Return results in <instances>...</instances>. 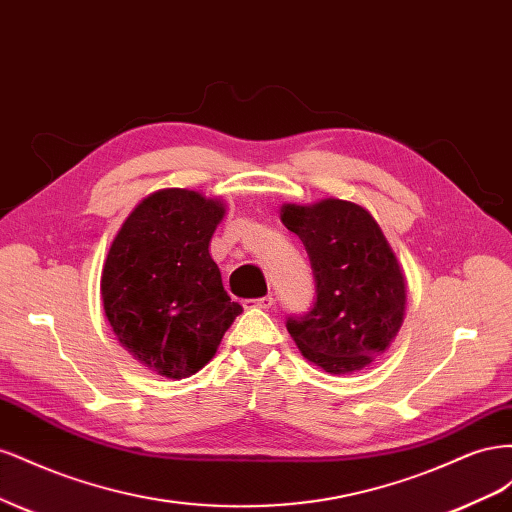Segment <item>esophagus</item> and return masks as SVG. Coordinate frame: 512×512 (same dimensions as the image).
<instances>
[{
    "instance_id": "esophagus-1",
    "label": "esophagus",
    "mask_w": 512,
    "mask_h": 512,
    "mask_svg": "<svg viewBox=\"0 0 512 512\" xmlns=\"http://www.w3.org/2000/svg\"><path fill=\"white\" fill-rule=\"evenodd\" d=\"M273 297H262V299H247V301H243V305L247 307V309H269V307H273Z\"/></svg>"
}]
</instances>
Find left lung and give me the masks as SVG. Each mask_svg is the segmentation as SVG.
<instances>
[{
	"mask_svg": "<svg viewBox=\"0 0 512 512\" xmlns=\"http://www.w3.org/2000/svg\"><path fill=\"white\" fill-rule=\"evenodd\" d=\"M282 222L305 245L316 301L286 329L309 363L354 374L382 356L406 314V277L365 207L342 198L282 205Z\"/></svg>",
	"mask_w": 512,
	"mask_h": 512,
	"instance_id": "8db88e82",
	"label": "left lung"
}]
</instances>
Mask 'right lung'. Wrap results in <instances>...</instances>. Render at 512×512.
I'll return each mask as SVG.
<instances>
[{
  "instance_id": "1",
  "label": "right lung",
  "mask_w": 512,
  "mask_h": 512,
  "mask_svg": "<svg viewBox=\"0 0 512 512\" xmlns=\"http://www.w3.org/2000/svg\"><path fill=\"white\" fill-rule=\"evenodd\" d=\"M226 205L166 188L134 207L106 254L100 292L119 344L149 371L190 378L243 312L209 254Z\"/></svg>"
}]
</instances>
